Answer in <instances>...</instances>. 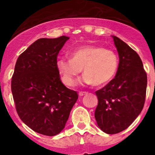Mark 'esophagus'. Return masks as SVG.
<instances>
[{
  "label": "esophagus",
  "mask_w": 155,
  "mask_h": 155,
  "mask_svg": "<svg viewBox=\"0 0 155 155\" xmlns=\"http://www.w3.org/2000/svg\"><path fill=\"white\" fill-rule=\"evenodd\" d=\"M87 92H79V96L80 97H83V96H84V95H87Z\"/></svg>",
  "instance_id": "obj_1"
}]
</instances>
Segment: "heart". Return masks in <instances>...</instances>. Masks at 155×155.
I'll return each instance as SVG.
<instances>
[{
  "mask_svg": "<svg viewBox=\"0 0 155 155\" xmlns=\"http://www.w3.org/2000/svg\"><path fill=\"white\" fill-rule=\"evenodd\" d=\"M71 58L60 57L56 68L63 82L68 86H75L80 73L84 75L83 81L97 86L105 84L115 77L119 67L118 56L113 50L101 46L86 45L70 52Z\"/></svg>",
  "mask_w": 155,
  "mask_h": 155,
  "instance_id": "b5f03b06",
  "label": "heart"
}]
</instances>
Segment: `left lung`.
<instances>
[{
	"label": "left lung",
	"mask_w": 155,
	"mask_h": 155,
	"mask_svg": "<svg viewBox=\"0 0 155 155\" xmlns=\"http://www.w3.org/2000/svg\"><path fill=\"white\" fill-rule=\"evenodd\" d=\"M113 38L119 55L117 72L96 92L98 105L95 118L100 129L108 134L121 132L134 122L143 108L147 86L139 55L119 38Z\"/></svg>",
	"instance_id": "left-lung-1"
}]
</instances>
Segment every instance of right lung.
<instances>
[{
	"instance_id": "right-lung-1",
	"label": "right lung",
	"mask_w": 155,
	"mask_h": 155,
	"mask_svg": "<svg viewBox=\"0 0 155 155\" xmlns=\"http://www.w3.org/2000/svg\"><path fill=\"white\" fill-rule=\"evenodd\" d=\"M69 37L39 38L16 63L11 90L19 117L28 127L47 136L64 129L77 92L61 82L57 56Z\"/></svg>"
}]
</instances>
